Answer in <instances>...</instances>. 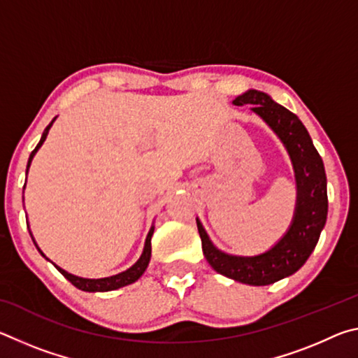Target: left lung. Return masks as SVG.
I'll list each match as a JSON object with an SVG mask.
<instances>
[{"label": "left lung", "mask_w": 358, "mask_h": 358, "mask_svg": "<svg viewBox=\"0 0 358 358\" xmlns=\"http://www.w3.org/2000/svg\"><path fill=\"white\" fill-rule=\"evenodd\" d=\"M232 104L252 106L251 110L265 121L286 148L296 187L294 217L286 234L268 251L257 256H235L221 251L210 240L199 217H196L197 229L203 256L211 268L234 281L250 286H268L299 271L317 245L329 211L325 169L300 118L275 102L271 96L248 90L237 96Z\"/></svg>", "instance_id": "obj_1"}]
</instances>
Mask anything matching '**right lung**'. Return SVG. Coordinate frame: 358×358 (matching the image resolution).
Returning a JSON list of instances; mask_svg holds the SVG:
<instances>
[{
    "mask_svg": "<svg viewBox=\"0 0 358 358\" xmlns=\"http://www.w3.org/2000/svg\"><path fill=\"white\" fill-rule=\"evenodd\" d=\"M55 120H57V117L50 121V124H48L47 128L44 129V132H42V137H41L39 143L36 145V148L31 151V155H29V159H28V164H27V175H28V171H29V166H31V161H33L34 155L38 153V150L42 147V143L45 142L48 131H50L53 121H55ZM153 232H155V224H151V227H150V230H148V235H147V240H145L143 251H142L141 257H138V260H137V262H136L134 265L129 266L128 270L121 271V273H118V275L107 276V278H98V280H93V278L76 276V275H72V273H68V271L63 270L62 266H58V265L53 264L52 260L47 259L45 254L41 251V248H39L38 243H36V241H34L33 234H31V232H29V234H31V238H33V241H34L36 248H38V251L42 254V257H45L47 260H50V262L57 266V270L59 271V273H62V275L66 278V280L74 284V286H76L77 289L85 290V292H108V290H117V289H120V287L129 286V284L136 282V281L138 280V278H141V276L145 273V270H147V266H148V264H150V259H151V237H153Z\"/></svg>",
    "mask_w": 358,
    "mask_h": 358,
    "instance_id": "1",
    "label": "right lung"
}]
</instances>
